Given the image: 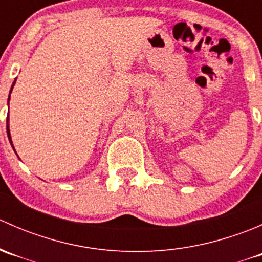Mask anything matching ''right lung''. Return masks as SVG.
<instances>
[{"label":"right lung","instance_id":"right-lung-1","mask_svg":"<svg viewBox=\"0 0 262 262\" xmlns=\"http://www.w3.org/2000/svg\"><path fill=\"white\" fill-rule=\"evenodd\" d=\"M15 82H16V80H15ZM15 82H14V83H12V87H14ZM11 91H12V89H11ZM11 91H10V94H11ZM9 100H10V97H9ZM7 136H9L10 142H11V137H10V130H9V119H7Z\"/></svg>","mask_w":262,"mask_h":262}]
</instances>
